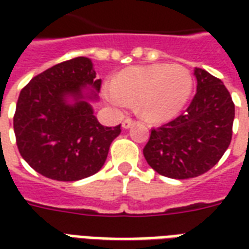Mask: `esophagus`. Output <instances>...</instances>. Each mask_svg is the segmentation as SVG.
<instances>
[{"instance_id": "1", "label": "esophagus", "mask_w": 249, "mask_h": 249, "mask_svg": "<svg viewBox=\"0 0 249 249\" xmlns=\"http://www.w3.org/2000/svg\"><path fill=\"white\" fill-rule=\"evenodd\" d=\"M132 125H133V121H132L130 119H126V120H124V121H123V124H121V128H123V129H129Z\"/></svg>"}]
</instances>
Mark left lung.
<instances>
[{"mask_svg": "<svg viewBox=\"0 0 249 249\" xmlns=\"http://www.w3.org/2000/svg\"><path fill=\"white\" fill-rule=\"evenodd\" d=\"M101 80L88 57H76L33 77L19 93L13 119L21 156L36 172L77 181L103 168L120 125L94 116Z\"/></svg>", "mask_w": 249, "mask_h": 249, "instance_id": "1", "label": "left lung"}]
</instances>
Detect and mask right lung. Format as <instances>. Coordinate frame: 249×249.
Returning a JSON list of instances; mask_svg holds the SVG:
<instances>
[{
	"instance_id": "add662e5",
	"label": "right lung",
	"mask_w": 249,
	"mask_h": 249,
	"mask_svg": "<svg viewBox=\"0 0 249 249\" xmlns=\"http://www.w3.org/2000/svg\"><path fill=\"white\" fill-rule=\"evenodd\" d=\"M197 92L187 110L153 129L144 148L146 162L169 178H197L223 157L232 139L235 105L223 82L196 71Z\"/></svg>"
}]
</instances>
